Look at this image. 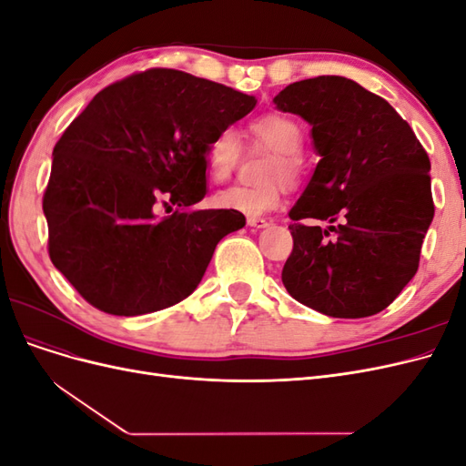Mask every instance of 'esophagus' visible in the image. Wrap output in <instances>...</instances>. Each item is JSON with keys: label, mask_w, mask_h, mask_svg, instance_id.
<instances>
[{"label": "esophagus", "mask_w": 466, "mask_h": 466, "mask_svg": "<svg viewBox=\"0 0 466 466\" xmlns=\"http://www.w3.org/2000/svg\"><path fill=\"white\" fill-rule=\"evenodd\" d=\"M247 223L250 225V228H255V229L268 228V219H264V218H248Z\"/></svg>", "instance_id": "esophagus-1"}]
</instances>
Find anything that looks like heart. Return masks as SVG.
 <instances>
[{
  "mask_svg": "<svg viewBox=\"0 0 466 466\" xmlns=\"http://www.w3.org/2000/svg\"><path fill=\"white\" fill-rule=\"evenodd\" d=\"M252 134L258 142L274 151V159L266 165L264 185H237L216 194V204L248 218H258L276 209L284 198V180L298 178L303 149V132L299 124L281 115H268L252 122ZM243 155L241 136L235 128L219 130L206 149V165L211 180H228L238 167Z\"/></svg>",
  "mask_w": 466,
  "mask_h": 466,
  "instance_id": "1",
  "label": "heart"
}]
</instances>
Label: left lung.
Masks as SVG:
<instances>
[{"label": "left lung", "instance_id": "8db88e82", "mask_svg": "<svg viewBox=\"0 0 466 466\" xmlns=\"http://www.w3.org/2000/svg\"><path fill=\"white\" fill-rule=\"evenodd\" d=\"M274 105L311 124L320 155L289 211L281 281L322 315H377L418 270L435 211L428 153L385 98L340 76L295 81ZM305 218L339 225L320 230Z\"/></svg>", "mask_w": 466, "mask_h": 466}]
</instances>
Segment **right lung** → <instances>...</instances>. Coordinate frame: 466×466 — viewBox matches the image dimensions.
<instances>
[{"mask_svg":"<svg viewBox=\"0 0 466 466\" xmlns=\"http://www.w3.org/2000/svg\"><path fill=\"white\" fill-rule=\"evenodd\" d=\"M257 98L153 67L93 96L54 147L42 198L52 264L98 311L136 317L198 288L231 209H190L206 192V149ZM177 206L157 219L158 202Z\"/></svg>","mask_w":466,"mask_h":466,"instance_id":"right-lung-1","label":"right lung"}]
</instances>
